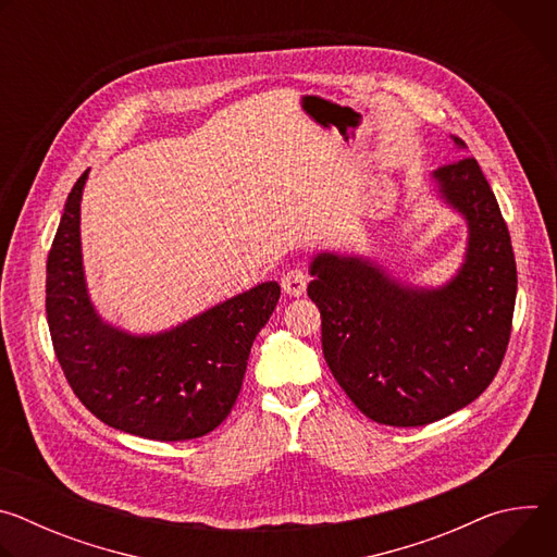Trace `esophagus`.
<instances>
[{"label": "esophagus", "instance_id": "obj_1", "mask_svg": "<svg viewBox=\"0 0 557 557\" xmlns=\"http://www.w3.org/2000/svg\"><path fill=\"white\" fill-rule=\"evenodd\" d=\"M306 284H308V275L301 269H290L284 273L282 277V288L284 293H288L290 297H299L306 293Z\"/></svg>", "mask_w": 557, "mask_h": 557}]
</instances>
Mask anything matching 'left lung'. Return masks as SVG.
Returning a JSON list of instances; mask_svg holds the SVG:
<instances>
[{"instance_id": "left-lung-1", "label": "left lung", "mask_w": 557, "mask_h": 557, "mask_svg": "<svg viewBox=\"0 0 557 557\" xmlns=\"http://www.w3.org/2000/svg\"><path fill=\"white\" fill-rule=\"evenodd\" d=\"M432 185L467 224L462 262L447 282L417 286L337 251L314 253L308 269L333 376L368 419L394 428L428 425L479 399L511 335L516 260L485 174L465 156L432 172Z\"/></svg>"}]
</instances>
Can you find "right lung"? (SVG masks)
<instances>
[{
    "instance_id": "1",
    "label": "right lung",
    "mask_w": 557,
    "mask_h": 557,
    "mask_svg": "<svg viewBox=\"0 0 557 557\" xmlns=\"http://www.w3.org/2000/svg\"><path fill=\"white\" fill-rule=\"evenodd\" d=\"M88 174L65 200L46 269V314L63 374L78 401L114 430L151 441L205 436L240 394L280 284L262 282L158 333L106 322L90 299L82 251Z\"/></svg>"
}]
</instances>
